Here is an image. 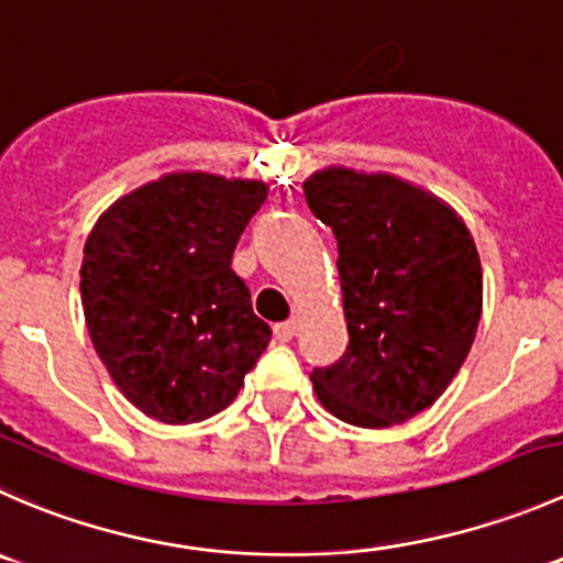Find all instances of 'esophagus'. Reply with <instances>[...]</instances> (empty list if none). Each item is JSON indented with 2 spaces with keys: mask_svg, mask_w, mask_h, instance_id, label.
<instances>
[{
  "mask_svg": "<svg viewBox=\"0 0 563 563\" xmlns=\"http://www.w3.org/2000/svg\"><path fill=\"white\" fill-rule=\"evenodd\" d=\"M295 331H298V320H287L274 325V336L279 339V342H289V339L295 336Z\"/></svg>",
  "mask_w": 563,
  "mask_h": 563,
  "instance_id": "34e87169",
  "label": "esophagus"
}]
</instances>
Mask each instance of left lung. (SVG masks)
<instances>
[{
    "label": "left lung",
    "mask_w": 563,
    "mask_h": 563,
    "mask_svg": "<svg viewBox=\"0 0 563 563\" xmlns=\"http://www.w3.org/2000/svg\"><path fill=\"white\" fill-rule=\"evenodd\" d=\"M303 197L336 235L350 333L342 358L311 372L317 399L347 424H402L446 391L476 336L471 232L441 199L391 175L322 169Z\"/></svg>",
    "instance_id": "1"
}]
</instances>
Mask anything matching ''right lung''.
<instances>
[{
    "mask_svg": "<svg viewBox=\"0 0 563 563\" xmlns=\"http://www.w3.org/2000/svg\"><path fill=\"white\" fill-rule=\"evenodd\" d=\"M268 199L260 180L180 172L117 199L87 238L81 303L128 402L194 424L238 397L271 342L232 254Z\"/></svg>",
    "mask_w": 563,
    "mask_h": 563,
    "instance_id": "add662e5",
    "label": "right lung"
}]
</instances>
